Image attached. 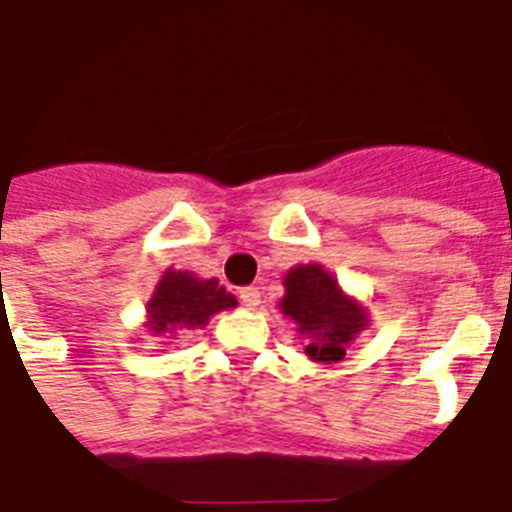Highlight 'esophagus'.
Returning <instances> with one entry per match:
<instances>
[{
    "mask_svg": "<svg viewBox=\"0 0 512 512\" xmlns=\"http://www.w3.org/2000/svg\"><path fill=\"white\" fill-rule=\"evenodd\" d=\"M239 302H242L247 310H255V307L260 305V289H257V286H244V289H239Z\"/></svg>",
    "mask_w": 512,
    "mask_h": 512,
    "instance_id": "34e87169",
    "label": "esophagus"
}]
</instances>
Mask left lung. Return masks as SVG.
Wrapping results in <instances>:
<instances>
[{
    "label": "left lung",
    "instance_id": "left-lung-1",
    "mask_svg": "<svg viewBox=\"0 0 512 512\" xmlns=\"http://www.w3.org/2000/svg\"><path fill=\"white\" fill-rule=\"evenodd\" d=\"M286 297L281 310L307 334L305 352L321 363H336L347 355V344L365 326V313L344 297L321 265H297L284 278Z\"/></svg>",
    "mask_w": 512,
    "mask_h": 512
}]
</instances>
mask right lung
<instances>
[{
	"mask_svg": "<svg viewBox=\"0 0 512 512\" xmlns=\"http://www.w3.org/2000/svg\"><path fill=\"white\" fill-rule=\"evenodd\" d=\"M236 307V297L218 286L215 278L199 281L184 270H168L149 299L147 328L152 336H170L184 328H199L210 315Z\"/></svg>",
	"mask_w": 512,
	"mask_h": 512,
	"instance_id": "obj_1",
	"label": "right lung"
}]
</instances>
